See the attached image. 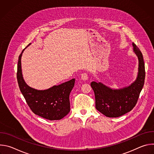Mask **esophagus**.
<instances>
[{
	"label": "esophagus",
	"instance_id": "34e87169",
	"mask_svg": "<svg viewBox=\"0 0 154 154\" xmlns=\"http://www.w3.org/2000/svg\"><path fill=\"white\" fill-rule=\"evenodd\" d=\"M81 79L83 81H86V80H88V76L87 74L83 73L81 75Z\"/></svg>",
	"mask_w": 154,
	"mask_h": 154
}]
</instances>
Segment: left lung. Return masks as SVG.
Here are the masks:
<instances>
[{"label": "left lung", "mask_w": 154, "mask_h": 154, "mask_svg": "<svg viewBox=\"0 0 154 154\" xmlns=\"http://www.w3.org/2000/svg\"><path fill=\"white\" fill-rule=\"evenodd\" d=\"M132 46L134 52L138 59V73L134 82L118 89L112 88L102 82L91 83L95 94L96 108L106 117L118 118L130 112L135 106L144 86L145 68L143 57L134 42Z\"/></svg>", "instance_id": "8db88e82"}]
</instances>
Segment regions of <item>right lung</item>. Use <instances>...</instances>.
<instances>
[{"instance_id":"add662e5","label":"right lung","mask_w":154,"mask_h":154,"mask_svg":"<svg viewBox=\"0 0 154 154\" xmlns=\"http://www.w3.org/2000/svg\"><path fill=\"white\" fill-rule=\"evenodd\" d=\"M26 48L22 51L18 60L17 79L19 89L35 115L51 121L60 120L70 112L69 94L74 86L75 79L44 90L30 87L24 79L21 68V57Z\"/></svg>"}]
</instances>
